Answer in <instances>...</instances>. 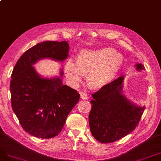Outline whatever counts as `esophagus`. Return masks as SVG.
<instances>
[{
  "instance_id": "esophagus-1",
  "label": "esophagus",
  "mask_w": 161,
  "mask_h": 161,
  "mask_svg": "<svg viewBox=\"0 0 161 161\" xmlns=\"http://www.w3.org/2000/svg\"><path fill=\"white\" fill-rule=\"evenodd\" d=\"M80 97H81V99H82V100H87V95L86 94V93H81Z\"/></svg>"
}]
</instances>
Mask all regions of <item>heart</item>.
<instances>
[{
    "label": "heart",
    "instance_id": "heart-1",
    "mask_svg": "<svg viewBox=\"0 0 161 161\" xmlns=\"http://www.w3.org/2000/svg\"><path fill=\"white\" fill-rule=\"evenodd\" d=\"M124 63L122 55L110 47L96 50H82L77 55V62L67 60L65 73L70 84H79L84 74L92 86L102 87L110 82L120 69Z\"/></svg>",
    "mask_w": 161,
    "mask_h": 161
}]
</instances>
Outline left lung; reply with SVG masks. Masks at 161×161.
I'll list each match as a JSON object with an SVG mask.
<instances>
[{"label":"left lung","instance_id":"1","mask_svg":"<svg viewBox=\"0 0 161 161\" xmlns=\"http://www.w3.org/2000/svg\"><path fill=\"white\" fill-rule=\"evenodd\" d=\"M136 67L138 71L144 69L141 64ZM124 77H119L92 94L89 124L93 136L100 142H115L131 133L144 112V106L133 104L123 95Z\"/></svg>","mask_w":161,"mask_h":161}]
</instances>
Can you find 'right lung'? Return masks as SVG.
I'll use <instances>...</instances> for the list:
<instances>
[{"label": "right lung", "mask_w": 161, "mask_h": 161, "mask_svg": "<svg viewBox=\"0 0 161 161\" xmlns=\"http://www.w3.org/2000/svg\"><path fill=\"white\" fill-rule=\"evenodd\" d=\"M68 52L67 41H45L26 51L14 65L10 83L12 108L23 130L33 136H58L80 100L79 93L62 84L59 77L43 78L33 67L45 58L63 61Z\"/></svg>", "instance_id": "right-lung-1"}]
</instances>
